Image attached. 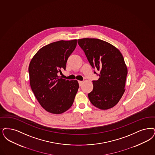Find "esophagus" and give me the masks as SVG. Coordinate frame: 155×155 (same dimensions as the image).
Instances as JSON below:
<instances>
[{"label": "esophagus", "instance_id": "obj_1", "mask_svg": "<svg viewBox=\"0 0 155 155\" xmlns=\"http://www.w3.org/2000/svg\"><path fill=\"white\" fill-rule=\"evenodd\" d=\"M78 83H79V85L80 87H81L83 84V81H78Z\"/></svg>", "mask_w": 155, "mask_h": 155}]
</instances>
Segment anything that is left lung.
<instances>
[{"label": "left lung", "mask_w": 155, "mask_h": 155, "mask_svg": "<svg viewBox=\"0 0 155 155\" xmlns=\"http://www.w3.org/2000/svg\"><path fill=\"white\" fill-rule=\"evenodd\" d=\"M78 43L91 66L100 71L99 78L92 81L93 90L88 94L91 103L100 110L112 108L125 91L127 68L123 56L115 47L97 38L78 39Z\"/></svg>", "instance_id": "8db88e82"}]
</instances>
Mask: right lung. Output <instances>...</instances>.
Instances as JSON below:
<instances>
[{"instance_id":"obj_1","label":"right lung","mask_w":155,"mask_h":155,"mask_svg":"<svg viewBox=\"0 0 155 155\" xmlns=\"http://www.w3.org/2000/svg\"><path fill=\"white\" fill-rule=\"evenodd\" d=\"M77 46V40L49 44L37 52L29 66L31 90L47 111L62 114L73 105L79 84L58 75L66 69L68 57Z\"/></svg>"}]
</instances>
